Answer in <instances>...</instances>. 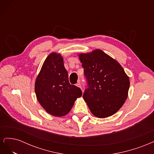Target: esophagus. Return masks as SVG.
I'll return each instance as SVG.
<instances>
[{
	"label": "esophagus",
	"mask_w": 154,
	"mask_h": 154,
	"mask_svg": "<svg viewBox=\"0 0 154 154\" xmlns=\"http://www.w3.org/2000/svg\"><path fill=\"white\" fill-rule=\"evenodd\" d=\"M76 86L78 87H80V88H82V85L80 84V82H79L77 84H76Z\"/></svg>",
	"instance_id": "34e87169"
}]
</instances>
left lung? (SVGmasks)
I'll use <instances>...</instances> for the list:
<instances>
[{
	"label": "left lung",
	"instance_id": "obj_1",
	"mask_svg": "<svg viewBox=\"0 0 154 154\" xmlns=\"http://www.w3.org/2000/svg\"><path fill=\"white\" fill-rule=\"evenodd\" d=\"M88 88L83 97L92 114L99 118L112 116L127 99L130 80L119 63L96 49L78 54Z\"/></svg>",
	"mask_w": 154,
	"mask_h": 154
}]
</instances>
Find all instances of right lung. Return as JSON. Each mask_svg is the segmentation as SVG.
Listing matches in <instances>:
<instances>
[{"label": "right lung", "mask_w": 154, "mask_h": 154, "mask_svg": "<svg viewBox=\"0 0 154 154\" xmlns=\"http://www.w3.org/2000/svg\"><path fill=\"white\" fill-rule=\"evenodd\" d=\"M35 91L42 108L57 117L67 115L82 95L80 88L69 83L62 56L56 52L50 53L44 62L36 78Z\"/></svg>", "instance_id": "1"}]
</instances>
